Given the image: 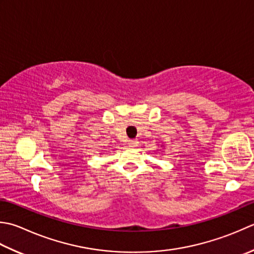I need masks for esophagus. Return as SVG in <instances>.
Segmentation results:
<instances>
[{
  "mask_svg": "<svg viewBox=\"0 0 254 254\" xmlns=\"http://www.w3.org/2000/svg\"><path fill=\"white\" fill-rule=\"evenodd\" d=\"M137 141L136 140H130L128 141V146H131V147H134V146H136L137 145Z\"/></svg>",
  "mask_w": 254,
  "mask_h": 254,
  "instance_id": "obj_1",
  "label": "esophagus"
}]
</instances>
